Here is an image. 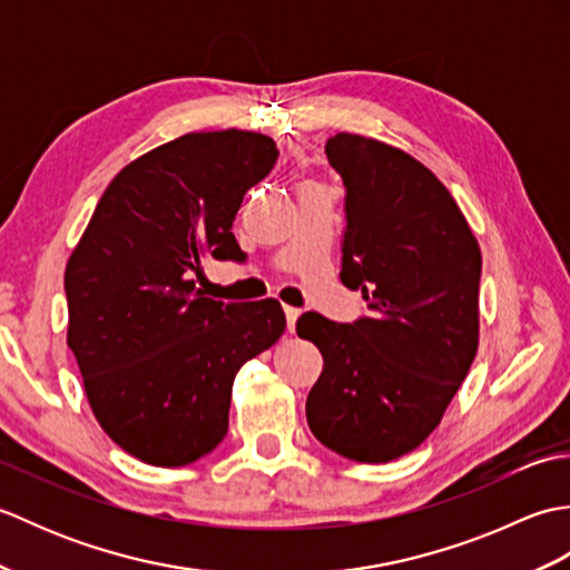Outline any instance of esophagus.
Here are the masks:
<instances>
[{
	"label": "esophagus",
	"mask_w": 570,
	"mask_h": 570,
	"mask_svg": "<svg viewBox=\"0 0 570 570\" xmlns=\"http://www.w3.org/2000/svg\"><path fill=\"white\" fill-rule=\"evenodd\" d=\"M284 313H286V328H288V333H294L296 331V321L301 316V308L284 306Z\"/></svg>",
	"instance_id": "34e87169"
}]
</instances>
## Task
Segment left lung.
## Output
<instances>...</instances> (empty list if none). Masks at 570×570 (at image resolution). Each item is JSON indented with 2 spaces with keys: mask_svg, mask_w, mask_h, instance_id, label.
I'll list each match as a JSON object with an SVG mask.
<instances>
[{
  "mask_svg": "<svg viewBox=\"0 0 570 570\" xmlns=\"http://www.w3.org/2000/svg\"><path fill=\"white\" fill-rule=\"evenodd\" d=\"M325 156L345 186L341 282L370 316L304 313L298 337L321 350L306 399L313 435L357 463H390L439 426L478 353V239L426 166L390 144L341 135Z\"/></svg>",
  "mask_w": 570,
  "mask_h": 570,
  "instance_id": "1",
  "label": "left lung"
}]
</instances>
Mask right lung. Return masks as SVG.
Returning <instances> with one entry per match:
<instances>
[{"instance_id":"add662e5","label":"right lung","mask_w":570,"mask_h":570,"mask_svg":"<svg viewBox=\"0 0 570 570\" xmlns=\"http://www.w3.org/2000/svg\"><path fill=\"white\" fill-rule=\"evenodd\" d=\"M257 131H190L139 156L107 186L66 266L68 347L110 439L159 468L225 439L239 367L286 328L276 298L200 294L203 257L245 259L233 220L276 164Z\"/></svg>"}]
</instances>
